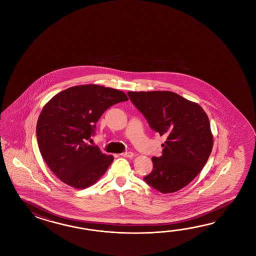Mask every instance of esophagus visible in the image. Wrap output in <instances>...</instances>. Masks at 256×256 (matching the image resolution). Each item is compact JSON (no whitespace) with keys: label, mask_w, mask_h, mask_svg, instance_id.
I'll use <instances>...</instances> for the list:
<instances>
[{"label":"esophagus","mask_w":256,"mask_h":256,"mask_svg":"<svg viewBox=\"0 0 256 256\" xmlns=\"http://www.w3.org/2000/svg\"><path fill=\"white\" fill-rule=\"evenodd\" d=\"M120 156H122V158H132L134 156V154L132 152H124V154H122Z\"/></svg>","instance_id":"esophagus-1"}]
</instances>
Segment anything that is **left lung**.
I'll use <instances>...</instances> for the list:
<instances>
[{"label":"left lung","instance_id":"8db88e82","mask_svg":"<svg viewBox=\"0 0 256 256\" xmlns=\"http://www.w3.org/2000/svg\"><path fill=\"white\" fill-rule=\"evenodd\" d=\"M132 102L160 136L163 154L152 158L154 169L144 180L168 194L180 190L196 178L212 151L213 136L200 104L172 92H128Z\"/></svg>","mask_w":256,"mask_h":256}]
</instances>
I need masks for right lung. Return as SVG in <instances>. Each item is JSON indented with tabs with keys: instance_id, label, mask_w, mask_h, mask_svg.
I'll return each mask as SVG.
<instances>
[{
	"instance_id": "right-lung-1",
	"label": "right lung",
	"mask_w": 256,
	"mask_h": 256,
	"mask_svg": "<svg viewBox=\"0 0 256 256\" xmlns=\"http://www.w3.org/2000/svg\"><path fill=\"white\" fill-rule=\"evenodd\" d=\"M126 100L122 90L88 84L62 90L44 106L36 124L39 150L62 182L83 190L105 174L114 156L86 141L104 112Z\"/></svg>"
}]
</instances>
